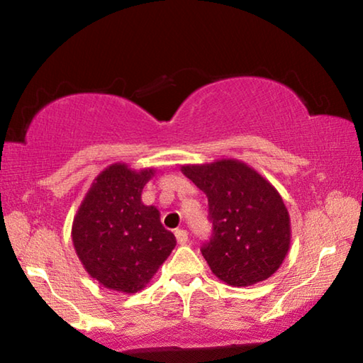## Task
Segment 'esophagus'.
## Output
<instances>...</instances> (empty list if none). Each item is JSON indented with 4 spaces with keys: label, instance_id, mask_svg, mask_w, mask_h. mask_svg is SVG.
Returning a JSON list of instances; mask_svg holds the SVG:
<instances>
[{
    "label": "esophagus",
    "instance_id": "1",
    "mask_svg": "<svg viewBox=\"0 0 363 363\" xmlns=\"http://www.w3.org/2000/svg\"><path fill=\"white\" fill-rule=\"evenodd\" d=\"M176 240L179 245H186L189 242V233L187 230H176Z\"/></svg>",
    "mask_w": 363,
    "mask_h": 363
}]
</instances>
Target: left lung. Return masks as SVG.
Returning a JSON list of instances; mask_svg holds the SVG:
<instances>
[{
	"mask_svg": "<svg viewBox=\"0 0 363 363\" xmlns=\"http://www.w3.org/2000/svg\"><path fill=\"white\" fill-rule=\"evenodd\" d=\"M181 171L208 196L213 237L201 255L211 272L230 286L272 277L291 242L290 214L277 189L235 158L182 164Z\"/></svg>",
	"mask_w": 363,
	"mask_h": 363,
	"instance_id": "8db88e82",
	"label": "left lung"
}]
</instances>
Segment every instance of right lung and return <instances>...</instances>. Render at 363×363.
I'll list each match as a JSON object with an SVG mask.
<instances>
[{"instance_id": "right-lung-1", "label": "right lung", "mask_w": 363, "mask_h": 363, "mask_svg": "<svg viewBox=\"0 0 363 363\" xmlns=\"http://www.w3.org/2000/svg\"><path fill=\"white\" fill-rule=\"evenodd\" d=\"M153 176V168L110 164L97 174L73 216L72 240L79 261L108 290H144L176 247L158 208L143 203V189Z\"/></svg>"}]
</instances>
